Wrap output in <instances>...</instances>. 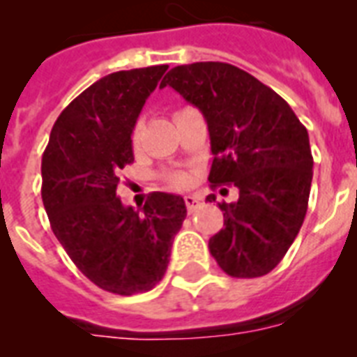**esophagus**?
<instances>
[{
    "label": "esophagus",
    "instance_id": "obj_1",
    "mask_svg": "<svg viewBox=\"0 0 357 357\" xmlns=\"http://www.w3.org/2000/svg\"><path fill=\"white\" fill-rule=\"evenodd\" d=\"M185 206H187V211L195 213L200 207V198L198 196H185Z\"/></svg>",
    "mask_w": 357,
    "mask_h": 357
}]
</instances>
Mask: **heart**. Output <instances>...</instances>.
I'll return each mask as SVG.
<instances>
[{
  "mask_svg": "<svg viewBox=\"0 0 357 357\" xmlns=\"http://www.w3.org/2000/svg\"><path fill=\"white\" fill-rule=\"evenodd\" d=\"M131 142H133V146L139 144V129H135L133 135H131ZM165 181H167L168 187H172V189H183V187L189 185L190 176L187 172H183V170H174V172H168L167 176H165Z\"/></svg>",
  "mask_w": 357,
  "mask_h": 357,
  "instance_id": "heart-1",
  "label": "heart"
}]
</instances>
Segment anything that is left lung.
<instances>
[{
  "label": "left lung",
  "mask_w": 357,
  "mask_h": 357,
  "mask_svg": "<svg viewBox=\"0 0 357 357\" xmlns=\"http://www.w3.org/2000/svg\"><path fill=\"white\" fill-rule=\"evenodd\" d=\"M167 85L206 119L213 189H238L237 202L218 204L224 228L209 238V252L231 278L265 276L287 254L307 211L313 179L307 129L282 96L234 64L176 66L161 81Z\"/></svg>",
  "instance_id": "obj_1"
}]
</instances>
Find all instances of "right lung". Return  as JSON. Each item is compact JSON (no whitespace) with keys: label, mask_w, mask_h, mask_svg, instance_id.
<instances>
[{"label":"right lung","mask_w":357,"mask_h":357,"mask_svg":"<svg viewBox=\"0 0 357 357\" xmlns=\"http://www.w3.org/2000/svg\"><path fill=\"white\" fill-rule=\"evenodd\" d=\"M167 64L98 79L57 119L42 155V202L59 243L103 291L144 293L161 282L187 207L181 196L151 192L142 209L116 195L133 162L131 133Z\"/></svg>","instance_id":"obj_1"}]
</instances>
